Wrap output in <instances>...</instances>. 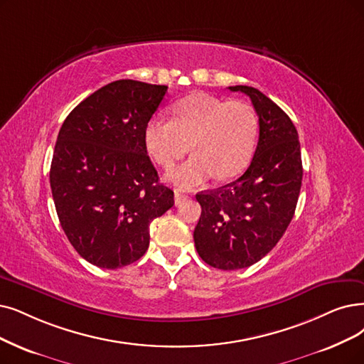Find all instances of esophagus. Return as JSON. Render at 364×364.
Masks as SVG:
<instances>
[{"instance_id":"esophagus-1","label":"esophagus","mask_w":364,"mask_h":364,"mask_svg":"<svg viewBox=\"0 0 364 364\" xmlns=\"http://www.w3.org/2000/svg\"><path fill=\"white\" fill-rule=\"evenodd\" d=\"M186 198H188L186 194H182V193L176 191V193H174V205H176V206L182 205V203H183Z\"/></svg>"}]
</instances>
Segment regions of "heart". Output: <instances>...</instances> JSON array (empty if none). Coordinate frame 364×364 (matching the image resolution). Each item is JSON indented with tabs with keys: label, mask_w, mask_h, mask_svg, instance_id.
I'll return each instance as SVG.
<instances>
[{
	"label": "heart",
	"mask_w": 364,
	"mask_h": 364,
	"mask_svg": "<svg viewBox=\"0 0 364 364\" xmlns=\"http://www.w3.org/2000/svg\"><path fill=\"white\" fill-rule=\"evenodd\" d=\"M258 136L255 109L243 100L224 101L208 94H193L173 107V119L152 118L144 128L149 155L171 168L188 151L194 155L167 174L178 186L193 188L213 174L230 179L248 166Z\"/></svg>",
	"instance_id": "1"
}]
</instances>
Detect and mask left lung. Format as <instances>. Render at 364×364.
Here are the masks:
<instances>
[{"mask_svg": "<svg viewBox=\"0 0 364 364\" xmlns=\"http://www.w3.org/2000/svg\"><path fill=\"white\" fill-rule=\"evenodd\" d=\"M252 101L259 137L242 176L196 196L201 215L194 230L196 250L209 266L237 270L269 254L291 223L303 167L297 129L288 114L252 86H230Z\"/></svg>", "mask_w": 364, "mask_h": 364, "instance_id": "obj_1", "label": "left lung"}]
</instances>
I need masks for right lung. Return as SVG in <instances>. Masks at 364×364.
<instances>
[{"mask_svg":"<svg viewBox=\"0 0 364 364\" xmlns=\"http://www.w3.org/2000/svg\"><path fill=\"white\" fill-rule=\"evenodd\" d=\"M166 85L112 82L70 112L58 134L50 188L58 218L77 254L101 269L137 261L149 225L173 205L148 156L144 128Z\"/></svg>","mask_w":364,"mask_h":364,"instance_id":"1","label":"right lung"}]
</instances>
